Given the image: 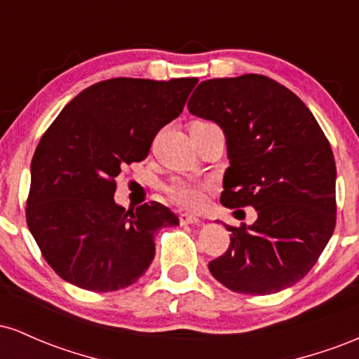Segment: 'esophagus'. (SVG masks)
I'll list each match as a JSON object with an SVG mask.
<instances>
[{
    "instance_id": "esophagus-1",
    "label": "esophagus",
    "mask_w": 359,
    "mask_h": 359,
    "mask_svg": "<svg viewBox=\"0 0 359 359\" xmlns=\"http://www.w3.org/2000/svg\"><path fill=\"white\" fill-rule=\"evenodd\" d=\"M179 221L180 224H197L201 219L197 216H194V214H189V212H180L179 214Z\"/></svg>"
}]
</instances>
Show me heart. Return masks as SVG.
Instances as JSON below:
<instances>
[{"label": "heart", "mask_w": 359, "mask_h": 359, "mask_svg": "<svg viewBox=\"0 0 359 359\" xmlns=\"http://www.w3.org/2000/svg\"><path fill=\"white\" fill-rule=\"evenodd\" d=\"M205 123V121H197ZM165 194L170 203L185 209H201L208 201V185L194 180L174 179L165 185Z\"/></svg>", "instance_id": "obj_1"}]
</instances>
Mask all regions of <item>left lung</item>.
Here are the masks:
<instances>
[{"instance_id":"8db88e82","label":"left lung","mask_w":359,"mask_h":359,"mask_svg":"<svg viewBox=\"0 0 359 359\" xmlns=\"http://www.w3.org/2000/svg\"><path fill=\"white\" fill-rule=\"evenodd\" d=\"M187 108L226 135L222 205L258 212L251 226L224 224L231 243L209 262L212 277L250 295L292 287L336 228V163L319 123L290 89L259 74L201 82Z\"/></svg>"}]
</instances>
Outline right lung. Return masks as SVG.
Returning a JSON list of instances; mask_svg holds the SVG:
<instances>
[{
    "instance_id": "obj_1",
    "label": "right lung",
    "mask_w": 359,
    "mask_h": 359,
    "mask_svg": "<svg viewBox=\"0 0 359 359\" xmlns=\"http://www.w3.org/2000/svg\"><path fill=\"white\" fill-rule=\"evenodd\" d=\"M196 77H114L60 111L32 158L27 224L53 271L90 292L135 283L155 257V234L179 219L160 203H114L121 168L142 162L160 130L182 113Z\"/></svg>"
}]
</instances>
